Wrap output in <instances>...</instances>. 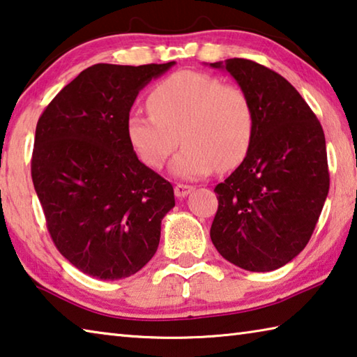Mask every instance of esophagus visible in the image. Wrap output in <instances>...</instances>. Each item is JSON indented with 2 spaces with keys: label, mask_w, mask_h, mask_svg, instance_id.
<instances>
[{
  "label": "esophagus",
  "mask_w": 357,
  "mask_h": 357,
  "mask_svg": "<svg viewBox=\"0 0 357 357\" xmlns=\"http://www.w3.org/2000/svg\"><path fill=\"white\" fill-rule=\"evenodd\" d=\"M192 191H195V186H191V185H183V183L175 185V188H174L175 196L180 197V199H183V197H186L188 195H191Z\"/></svg>",
  "instance_id": "1"
}]
</instances>
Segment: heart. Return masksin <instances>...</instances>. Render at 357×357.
I'll return each mask as SVG.
<instances>
[{"label": "heart", "mask_w": 357, "mask_h": 357, "mask_svg": "<svg viewBox=\"0 0 357 357\" xmlns=\"http://www.w3.org/2000/svg\"><path fill=\"white\" fill-rule=\"evenodd\" d=\"M152 114L133 112L127 137L144 165L160 167L178 144L169 171L197 180L218 167L230 171L245 160L254 137V108L238 86L197 72H177L156 84L147 98Z\"/></svg>", "instance_id": "b5f03b06"}]
</instances>
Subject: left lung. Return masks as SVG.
<instances>
[{"mask_svg":"<svg viewBox=\"0 0 357 357\" xmlns=\"http://www.w3.org/2000/svg\"><path fill=\"white\" fill-rule=\"evenodd\" d=\"M208 66L232 75L254 108L249 152L215 188L211 241L243 270H278L307 245L328 197L323 128L295 87L268 67L241 58Z\"/></svg>","mask_w":357,"mask_h":357,"instance_id":"8db88e82","label":"left lung"}]
</instances>
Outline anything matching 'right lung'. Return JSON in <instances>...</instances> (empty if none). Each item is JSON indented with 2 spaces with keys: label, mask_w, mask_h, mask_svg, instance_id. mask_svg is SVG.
<instances>
[{
  "label": "right lung",
  "mask_w": 357,
  "mask_h": 357,
  "mask_svg": "<svg viewBox=\"0 0 357 357\" xmlns=\"http://www.w3.org/2000/svg\"><path fill=\"white\" fill-rule=\"evenodd\" d=\"M174 64L87 67L37 122L31 174L48 232L92 278H128L158 249L174 188L137 160L127 119L142 87Z\"/></svg>",
  "instance_id": "right-lung-1"
}]
</instances>
